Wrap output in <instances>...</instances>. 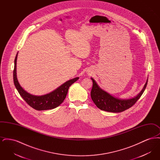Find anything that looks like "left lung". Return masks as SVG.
<instances>
[{
  "label": "left lung",
  "instance_id": "left-lung-1",
  "mask_svg": "<svg viewBox=\"0 0 160 160\" xmlns=\"http://www.w3.org/2000/svg\"><path fill=\"white\" fill-rule=\"evenodd\" d=\"M91 80L93 82V86L91 92V96L95 104L101 110L108 112L119 113L128 109L137 102V100L140 98L145 91L148 79H147L143 89L137 96L132 98L127 99L115 98L101 89L93 78H91Z\"/></svg>",
  "mask_w": 160,
  "mask_h": 160
}]
</instances>
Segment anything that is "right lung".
I'll return each instance as SVG.
<instances>
[{
    "mask_svg": "<svg viewBox=\"0 0 160 160\" xmlns=\"http://www.w3.org/2000/svg\"><path fill=\"white\" fill-rule=\"evenodd\" d=\"M17 54H17L14 60L13 78L15 88L21 97L30 106L37 110H50L59 106L63 102V100L65 99L69 86L76 82L79 77H76L69 80L49 93L41 96L32 95L24 91L18 82L16 72Z\"/></svg>",
    "mask_w": 160,
    "mask_h": 160,
    "instance_id": "obj_1",
    "label": "right lung"
}]
</instances>
